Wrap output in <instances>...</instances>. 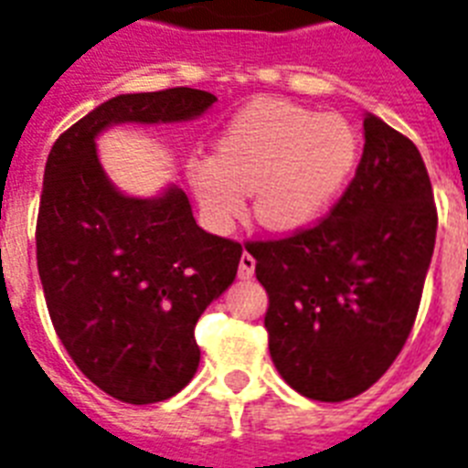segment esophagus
<instances>
[{"label":"esophagus","mask_w":468,"mask_h":468,"mask_svg":"<svg viewBox=\"0 0 468 468\" xmlns=\"http://www.w3.org/2000/svg\"><path fill=\"white\" fill-rule=\"evenodd\" d=\"M253 272H256V261H253V256H250V253H246V250H243L241 261H239V277H241V280H250V277H253Z\"/></svg>","instance_id":"obj_1"}]
</instances>
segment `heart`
I'll return each mask as SVG.
<instances>
[{"label": "heart", "mask_w": 468, "mask_h": 468, "mask_svg": "<svg viewBox=\"0 0 468 468\" xmlns=\"http://www.w3.org/2000/svg\"><path fill=\"white\" fill-rule=\"evenodd\" d=\"M358 165V133L349 119L280 100H258L231 119L215 155L188 165L200 212L227 231L253 196L262 227L294 231L313 225L339 198Z\"/></svg>", "instance_id": "1"}]
</instances>
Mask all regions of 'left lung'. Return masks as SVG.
<instances>
[{
	"label": "left lung",
	"mask_w": 468,
	"mask_h": 468,
	"mask_svg": "<svg viewBox=\"0 0 468 468\" xmlns=\"http://www.w3.org/2000/svg\"><path fill=\"white\" fill-rule=\"evenodd\" d=\"M364 131L356 174L330 215L246 246L268 292L272 364L308 399H351L385 376L433 258L438 210L419 148L373 114Z\"/></svg>",
	"instance_id": "8db88e82"
}]
</instances>
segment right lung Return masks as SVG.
Instances as JSON below:
<instances>
[{
    "label": "right lung",
    "instance_id": "add662e5",
    "mask_svg": "<svg viewBox=\"0 0 468 468\" xmlns=\"http://www.w3.org/2000/svg\"><path fill=\"white\" fill-rule=\"evenodd\" d=\"M212 102L196 88L117 95L64 131L45 165L35 241L49 318L80 373L126 404L186 388L196 323L237 277L241 243L200 229L181 188L119 193L95 136L112 123L186 122Z\"/></svg>",
    "mask_w": 468,
    "mask_h": 468
}]
</instances>
